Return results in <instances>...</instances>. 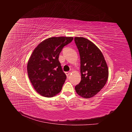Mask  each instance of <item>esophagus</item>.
<instances>
[{"label": "esophagus", "mask_w": 132, "mask_h": 132, "mask_svg": "<svg viewBox=\"0 0 132 132\" xmlns=\"http://www.w3.org/2000/svg\"><path fill=\"white\" fill-rule=\"evenodd\" d=\"M70 74V72H68V71H67V72H65V74H66V75L67 76V77H68Z\"/></svg>", "instance_id": "esophagus-1"}]
</instances>
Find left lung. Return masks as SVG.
Returning a JSON list of instances; mask_svg holds the SVG:
<instances>
[{
  "mask_svg": "<svg viewBox=\"0 0 132 132\" xmlns=\"http://www.w3.org/2000/svg\"><path fill=\"white\" fill-rule=\"evenodd\" d=\"M74 41L80 57L81 81L76 85L77 93L83 98L94 97L103 88L109 78V68L101 51L84 37Z\"/></svg>",
  "mask_w": 132,
  "mask_h": 132,
  "instance_id": "8db88e82",
  "label": "left lung"
}]
</instances>
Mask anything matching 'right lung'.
Segmentation results:
<instances>
[{
  "mask_svg": "<svg viewBox=\"0 0 132 132\" xmlns=\"http://www.w3.org/2000/svg\"><path fill=\"white\" fill-rule=\"evenodd\" d=\"M73 37H53L39 43L32 53L27 65L30 80L37 93L46 97L61 91L67 78L58 58L64 46Z\"/></svg>",
  "mask_w": 132,
  "mask_h": 132,
  "instance_id": "add662e5",
  "label": "right lung"
}]
</instances>
